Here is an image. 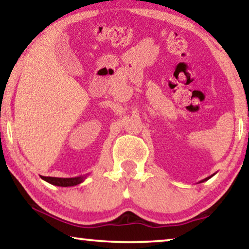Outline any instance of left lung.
Segmentation results:
<instances>
[{
    "instance_id": "1",
    "label": "left lung",
    "mask_w": 249,
    "mask_h": 249,
    "mask_svg": "<svg viewBox=\"0 0 249 249\" xmlns=\"http://www.w3.org/2000/svg\"><path fill=\"white\" fill-rule=\"evenodd\" d=\"M208 178H211V177H207V178H205V179H203V180H202V181H204V180H207V179H208Z\"/></svg>"
}]
</instances>
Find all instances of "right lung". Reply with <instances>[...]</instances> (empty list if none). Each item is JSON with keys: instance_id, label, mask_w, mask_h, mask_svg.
Returning <instances> with one entry per match:
<instances>
[{"instance_id": "obj_1", "label": "right lung", "mask_w": 249, "mask_h": 249, "mask_svg": "<svg viewBox=\"0 0 249 249\" xmlns=\"http://www.w3.org/2000/svg\"><path fill=\"white\" fill-rule=\"evenodd\" d=\"M42 179L46 180L47 183L56 185V186H74V185H77L82 183L84 178L83 177H72V178H58V177H50V176H41Z\"/></svg>"}]
</instances>
